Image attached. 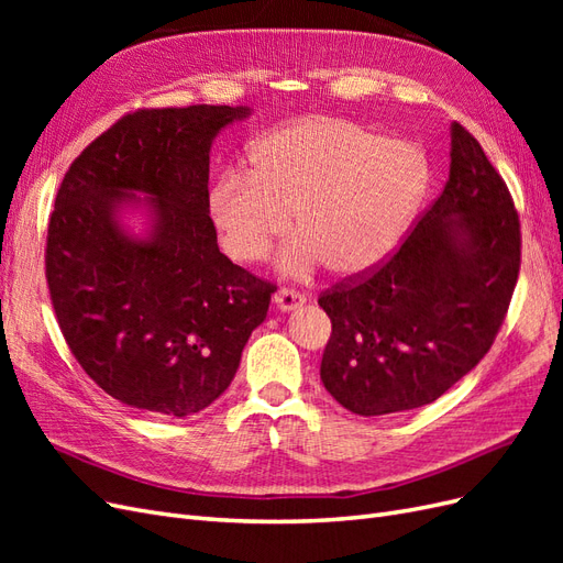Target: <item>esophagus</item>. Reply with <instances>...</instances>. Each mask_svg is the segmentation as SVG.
Returning a JSON list of instances; mask_svg holds the SVG:
<instances>
[{
  "label": "esophagus",
  "instance_id": "34e87169",
  "mask_svg": "<svg viewBox=\"0 0 563 563\" xmlns=\"http://www.w3.org/2000/svg\"><path fill=\"white\" fill-rule=\"evenodd\" d=\"M275 305H277L279 312H291V310L302 308L305 296L298 294V291H286V288H284V291L275 294Z\"/></svg>",
  "mask_w": 563,
  "mask_h": 563
}]
</instances>
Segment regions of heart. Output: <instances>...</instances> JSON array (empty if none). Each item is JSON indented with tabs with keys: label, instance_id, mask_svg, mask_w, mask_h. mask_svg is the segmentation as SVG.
I'll return each instance as SVG.
<instances>
[{
	"label": "heart",
	"instance_id": "b5f03b06",
	"mask_svg": "<svg viewBox=\"0 0 563 563\" xmlns=\"http://www.w3.org/2000/svg\"><path fill=\"white\" fill-rule=\"evenodd\" d=\"M424 152L340 117H310L265 133L249 172L230 166L209 190V216L236 263H255L288 230L300 240L279 263L308 277L321 263L338 277L378 267L399 246L428 192Z\"/></svg>",
	"mask_w": 563,
	"mask_h": 563
}]
</instances>
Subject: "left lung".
<instances>
[{
    "label": "left lung",
    "mask_w": 563,
    "mask_h": 563,
    "mask_svg": "<svg viewBox=\"0 0 563 563\" xmlns=\"http://www.w3.org/2000/svg\"><path fill=\"white\" fill-rule=\"evenodd\" d=\"M519 216L482 145L451 124L444 192L391 258L319 298L321 383L356 416L432 404L484 360L515 294Z\"/></svg>",
    "instance_id": "left-lung-1"
}]
</instances>
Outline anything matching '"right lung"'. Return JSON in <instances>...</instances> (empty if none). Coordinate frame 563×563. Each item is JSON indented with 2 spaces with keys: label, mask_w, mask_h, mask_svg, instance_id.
<instances>
[{
  "label": "right lung",
  "mask_w": 563,
  "mask_h": 563,
  "mask_svg": "<svg viewBox=\"0 0 563 563\" xmlns=\"http://www.w3.org/2000/svg\"><path fill=\"white\" fill-rule=\"evenodd\" d=\"M246 106L133 112L65 174L46 282L75 360L152 416L203 411L230 387L275 286L218 249L209 216L216 135Z\"/></svg>",
  "instance_id": "obj_1"
}]
</instances>
